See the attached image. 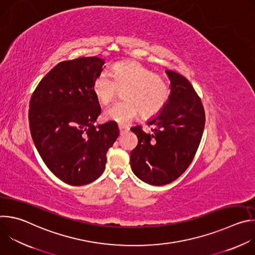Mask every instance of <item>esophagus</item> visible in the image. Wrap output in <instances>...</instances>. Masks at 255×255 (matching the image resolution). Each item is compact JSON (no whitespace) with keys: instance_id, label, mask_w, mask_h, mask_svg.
Returning a JSON list of instances; mask_svg holds the SVG:
<instances>
[{"instance_id":"esophagus-1","label":"esophagus","mask_w":255,"mask_h":255,"mask_svg":"<svg viewBox=\"0 0 255 255\" xmlns=\"http://www.w3.org/2000/svg\"><path fill=\"white\" fill-rule=\"evenodd\" d=\"M119 130H120V133H123L124 131H128L129 128L127 126H124V125H119Z\"/></svg>"}]
</instances>
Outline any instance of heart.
<instances>
[{
	"label": "heart",
	"mask_w": 255,
	"mask_h": 255,
	"mask_svg": "<svg viewBox=\"0 0 255 255\" xmlns=\"http://www.w3.org/2000/svg\"><path fill=\"white\" fill-rule=\"evenodd\" d=\"M110 76L102 72L93 83V92L102 104L112 102L122 90L123 101L104 112L107 120L125 124L139 113L143 118L157 115L169 99V87L161 76L152 74L146 66L133 60L115 63Z\"/></svg>",
	"instance_id": "heart-1"
}]
</instances>
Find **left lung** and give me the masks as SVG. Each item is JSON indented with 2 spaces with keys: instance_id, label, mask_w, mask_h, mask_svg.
<instances>
[{
  "instance_id": "left-lung-1",
  "label": "left lung",
  "mask_w": 255,
  "mask_h": 255,
  "mask_svg": "<svg viewBox=\"0 0 255 255\" xmlns=\"http://www.w3.org/2000/svg\"><path fill=\"white\" fill-rule=\"evenodd\" d=\"M170 94L159 115L147 122L151 133L141 126L131 128L138 138L131 151L134 174L153 186L171 183L189 167L200 145L205 128V111L191 83L172 70H165Z\"/></svg>"
}]
</instances>
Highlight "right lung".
Wrapping results in <instances>:
<instances>
[{"mask_svg": "<svg viewBox=\"0 0 255 255\" xmlns=\"http://www.w3.org/2000/svg\"><path fill=\"white\" fill-rule=\"evenodd\" d=\"M104 64L97 56L59 62L30 100L35 147L50 171L71 186L90 184L103 173L106 154L119 136L116 122L94 125L101 107L93 83Z\"/></svg>", "mask_w": 255, "mask_h": 255, "instance_id": "obj_1", "label": "right lung"}]
</instances>
